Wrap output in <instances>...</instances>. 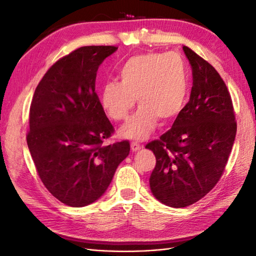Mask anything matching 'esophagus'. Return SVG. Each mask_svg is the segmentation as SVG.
Segmentation results:
<instances>
[{
	"label": "esophagus",
	"instance_id": "1",
	"mask_svg": "<svg viewBox=\"0 0 256 256\" xmlns=\"http://www.w3.org/2000/svg\"><path fill=\"white\" fill-rule=\"evenodd\" d=\"M130 146H132V151H137V150L141 149V144L139 142H136V141H132V142L130 144Z\"/></svg>",
	"mask_w": 256,
	"mask_h": 256
}]
</instances>
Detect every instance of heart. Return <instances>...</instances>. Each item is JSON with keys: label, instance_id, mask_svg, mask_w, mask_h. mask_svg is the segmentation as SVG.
Returning <instances> with one entry per match:
<instances>
[{"label": "heart", "instance_id": "heart-1", "mask_svg": "<svg viewBox=\"0 0 256 256\" xmlns=\"http://www.w3.org/2000/svg\"><path fill=\"white\" fill-rule=\"evenodd\" d=\"M120 82L108 81L100 102L112 120L126 119L136 104L137 112L124 124V137L142 140L154 130L158 118L168 122L183 110L188 94V73L178 52H148L130 56L118 70Z\"/></svg>", "mask_w": 256, "mask_h": 256}]
</instances>
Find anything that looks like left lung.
I'll use <instances>...</instances> for the list:
<instances>
[{
  "mask_svg": "<svg viewBox=\"0 0 256 256\" xmlns=\"http://www.w3.org/2000/svg\"><path fill=\"white\" fill-rule=\"evenodd\" d=\"M192 71L190 98L172 128L146 148L156 158L150 188L164 205L198 202L222 175L234 142L236 122L228 88L214 68L184 46Z\"/></svg>",
  "mask_w": 256,
  "mask_h": 256,
  "instance_id": "8db88e82",
  "label": "left lung"
}]
</instances>
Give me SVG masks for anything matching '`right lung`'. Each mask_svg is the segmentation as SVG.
Segmentation results:
<instances>
[{
    "mask_svg": "<svg viewBox=\"0 0 256 256\" xmlns=\"http://www.w3.org/2000/svg\"><path fill=\"white\" fill-rule=\"evenodd\" d=\"M115 46H85L49 68L32 96L28 149L44 187L71 207L98 200L127 158V140L104 146L114 132L95 92L96 72Z\"/></svg>",
    "mask_w": 256,
    "mask_h": 256,
    "instance_id": "obj_1",
    "label": "right lung"
}]
</instances>
